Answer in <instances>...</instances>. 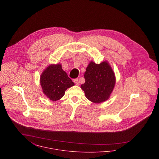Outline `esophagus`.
Here are the masks:
<instances>
[{
	"label": "esophagus",
	"mask_w": 159,
	"mask_h": 159,
	"mask_svg": "<svg viewBox=\"0 0 159 159\" xmlns=\"http://www.w3.org/2000/svg\"><path fill=\"white\" fill-rule=\"evenodd\" d=\"M73 82L75 83V84L76 85H77V86L79 85V81H78V78L74 79V80H73Z\"/></svg>",
	"instance_id": "obj_1"
}]
</instances>
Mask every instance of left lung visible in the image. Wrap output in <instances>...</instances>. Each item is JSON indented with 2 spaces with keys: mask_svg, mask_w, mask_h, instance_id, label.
Here are the masks:
<instances>
[{
  "mask_svg": "<svg viewBox=\"0 0 159 159\" xmlns=\"http://www.w3.org/2000/svg\"><path fill=\"white\" fill-rule=\"evenodd\" d=\"M85 83L81 86L86 98L95 103L107 100L116 83L113 70L109 63L104 61L99 64L91 61L84 73Z\"/></svg>",
  "mask_w": 159,
  "mask_h": 159,
  "instance_id": "1",
  "label": "left lung"
}]
</instances>
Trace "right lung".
I'll list each match as a JSON object with an SVG mask.
<instances>
[{"instance_id": "1", "label": "right lung", "mask_w": 159, "mask_h": 159, "mask_svg": "<svg viewBox=\"0 0 159 159\" xmlns=\"http://www.w3.org/2000/svg\"><path fill=\"white\" fill-rule=\"evenodd\" d=\"M40 84L43 92L52 101L61 99L66 91L75 85L60 64L46 68L40 76Z\"/></svg>"}]
</instances>
